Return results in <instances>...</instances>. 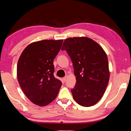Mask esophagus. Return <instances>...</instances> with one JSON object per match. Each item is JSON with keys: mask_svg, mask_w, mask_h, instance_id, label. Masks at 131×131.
I'll use <instances>...</instances> for the list:
<instances>
[{"mask_svg": "<svg viewBox=\"0 0 131 131\" xmlns=\"http://www.w3.org/2000/svg\"><path fill=\"white\" fill-rule=\"evenodd\" d=\"M66 76L64 77L63 78V81H66Z\"/></svg>", "mask_w": 131, "mask_h": 131, "instance_id": "1", "label": "esophagus"}]
</instances>
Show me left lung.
Masks as SVG:
<instances>
[{"label": "left lung", "mask_w": 131, "mask_h": 131, "mask_svg": "<svg viewBox=\"0 0 131 131\" xmlns=\"http://www.w3.org/2000/svg\"><path fill=\"white\" fill-rule=\"evenodd\" d=\"M61 50L67 51L74 68L76 83L71 91L74 101L84 107L95 105L103 96L109 80L105 52L86 37L65 39Z\"/></svg>", "instance_id": "obj_1"}]
</instances>
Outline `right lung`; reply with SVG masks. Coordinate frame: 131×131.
<instances>
[{
    "label": "right lung",
    "mask_w": 131,
    "mask_h": 131,
    "mask_svg": "<svg viewBox=\"0 0 131 131\" xmlns=\"http://www.w3.org/2000/svg\"><path fill=\"white\" fill-rule=\"evenodd\" d=\"M63 40H44L30 44L17 63V79L22 90L32 103L44 106L56 98L62 82L54 76L53 61Z\"/></svg>",
    "instance_id": "1"
}]
</instances>
